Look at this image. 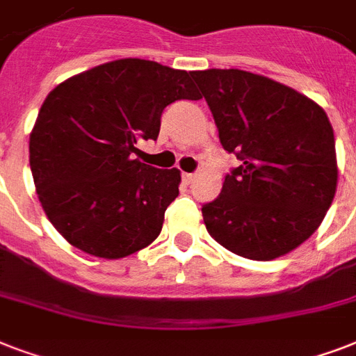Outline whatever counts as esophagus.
<instances>
[{
	"label": "esophagus",
	"instance_id": "esophagus-1",
	"mask_svg": "<svg viewBox=\"0 0 356 356\" xmlns=\"http://www.w3.org/2000/svg\"><path fill=\"white\" fill-rule=\"evenodd\" d=\"M194 179H195L194 173H183V181H184V183H186V184L192 183V181H194Z\"/></svg>",
	"mask_w": 356,
	"mask_h": 356
}]
</instances>
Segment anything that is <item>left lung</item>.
<instances>
[{"mask_svg": "<svg viewBox=\"0 0 356 356\" xmlns=\"http://www.w3.org/2000/svg\"><path fill=\"white\" fill-rule=\"evenodd\" d=\"M223 149L242 161L203 205L207 231L251 260L290 253L320 227L338 184L334 133L310 97L243 70L192 72Z\"/></svg>", "mask_w": 356, "mask_h": 356, "instance_id": "obj_1", "label": "left lung"}]
</instances>
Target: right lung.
Masks as SVG:
<instances>
[{
	"label": "right lung",
	"instance_id": "obj_1",
	"mask_svg": "<svg viewBox=\"0 0 356 356\" xmlns=\"http://www.w3.org/2000/svg\"><path fill=\"white\" fill-rule=\"evenodd\" d=\"M190 77L153 60L120 58L47 94L31 131L29 164L47 220L74 248L116 260L161 234L181 172L140 162L134 144L156 140L170 103L200 99Z\"/></svg>",
	"mask_w": 356,
	"mask_h": 356
}]
</instances>
